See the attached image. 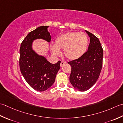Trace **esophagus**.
<instances>
[{
    "mask_svg": "<svg viewBox=\"0 0 123 123\" xmlns=\"http://www.w3.org/2000/svg\"><path fill=\"white\" fill-rule=\"evenodd\" d=\"M66 63V62H65V61H62L61 62V64H60V66H61V67H62V66H63L64 65H65Z\"/></svg>",
    "mask_w": 123,
    "mask_h": 123,
    "instance_id": "1",
    "label": "esophagus"
}]
</instances>
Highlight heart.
<instances>
[{
  "mask_svg": "<svg viewBox=\"0 0 123 123\" xmlns=\"http://www.w3.org/2000/svg\"><path fill=\"white\" fill-rule=\"evenodd\" d=\"M88 37L83 32H70L60 35L55 40V46H52V54L58 56L59 49H64L65 57L69 60H76L83 55L87 49Z\"/></svg>",
  "mask_w": 123,
  "mask_h": 123,
  "instance_id": "obj_1",
  "label": "heart"
}]
</instances>
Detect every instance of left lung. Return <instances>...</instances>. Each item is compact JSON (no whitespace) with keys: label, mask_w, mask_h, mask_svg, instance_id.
Segmentation results:
<instances>
[{"label":"left lung","mask_w":123,"mask_h":123,"mask_svg":"<svg viewBox=\"0 0 123 123\" xmlns=\"http://www.w3.org/2000/svg\"><path fill=\"white\" fill-rule=\"evenodd\" d=\"M86 32L90 38L88 50L80 58L68 62L72 69L69 81L80 91H86L96 83L102 66L103 49L99 40Z\"/></svg>","instance_id":"left-lung-1"}]
</instances>
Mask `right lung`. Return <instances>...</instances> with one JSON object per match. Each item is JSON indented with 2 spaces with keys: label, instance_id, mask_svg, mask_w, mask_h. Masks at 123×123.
<instances>
[{
  "label": "right lung",
  "instance_id": "add662e5",
  "mask_svg": "<svg viewBox=\"0 0 123 123\" xmlns=\"http://www.w3.org/2000/svg\"><path fill=\"white\" fill-rule=\"evenodd\" d=\"M48 27L41 26L30 32L22 41L19 49V65L22 75L30 86L41 92L46 91L54 84L61 67V61L51 64L32 49V41L35 39L40 38L48 42L51 41Z\"/></svg>",
  "mask_w": 123,
  "mask_h": 123
}]
</instances>
